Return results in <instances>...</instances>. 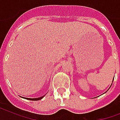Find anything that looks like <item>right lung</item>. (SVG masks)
I'll use <instances>...</instances> for the list:
<instances>
[{"label":"right lung","mask_w":120,"mask_h":120,"mask_svg":"<svg viewBox=\"0 0 120 120\" xmlns=\"http://www.w3.org/2000/svg\"><path fill=\"white\" fill-rule=\"evenodd\" d=\"M44 96H41V97H40V98H26V99H28V100H32V101H38V100H41L42 98H43Z\"/></svg>","instance_id":"obj_1"}]
</instances>
